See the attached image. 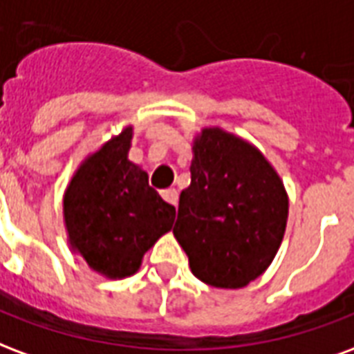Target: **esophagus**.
Here are the masks:
<instances>
[{
	"instance_id": "34e87169",
	"label": "esophagus",
	"mask_w": 354,
	"mask_h": 354,
	"mask_svg": "<svg viewBox=\"0 0 354 354\" xmlns=\"http://www.w3.org/2000/svg\"><path fill=\"white\" fill-rule=\"evenodd\" d=\"M162 198H164L167 203H171V205H177L179 194H177V190H175V188H167V190H164V192H162Z\"/></svg>"
}]
</instances>
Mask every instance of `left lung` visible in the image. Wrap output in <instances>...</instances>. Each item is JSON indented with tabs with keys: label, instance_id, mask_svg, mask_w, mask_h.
<instances>
[{
	"label": "left lung",
	"instance_id": "8db88e82",
	"mask_svg": "<svg viewBox=\"0 0 354 354\" xmlns=\"http://www.w3.org/2000/svg\"><path fill=\"white\" fill-rule=\"evenodd\" d=\"M288 198L270 162L243 139L205 128L194 143L190 187L174 234L196 277L241 288L272 264L285 234Z\"/></svg>",
	"mask_w": 354,
	"mask_h": 354
}]
</instances>
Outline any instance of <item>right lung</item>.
Masks as SVG:
<instances>
[{
  "label": "right lung",
  "instance_id": "right-lung-1",
  "mask_svg": "<svg viewBox=\"0 0 354 354\" xmlns=\"http://www.w3.org/2000/svg\"><path fill=\"white\" fill-rule=\"evenodd\" d=\"M131 128L94 152L64 196L69 241L84 262L107 277H126L162 234L171 230L175 207L149 187L128 160Z\"/></svg>",
  "mask_w": 354,
  "mask_h": 354
}]
</instances>
